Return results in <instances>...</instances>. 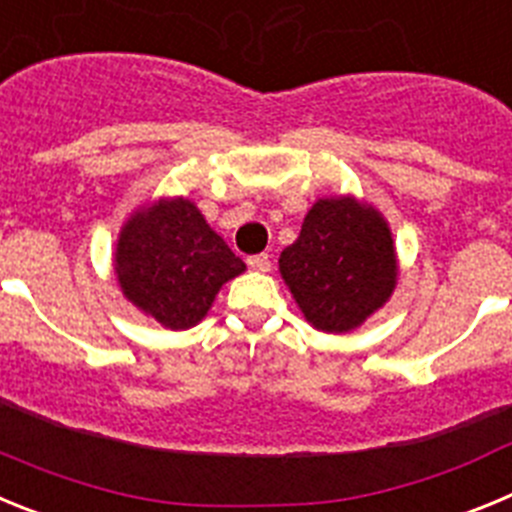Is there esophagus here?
I'll use <instances>...</instances> for the list:
<instances>
[{
  "label": "esophagus",
  "instance_id": "34e87169",
  "mask_svg": "<svg viewBox=\"0 0 512 512\" xmlns=\"http://www.w3.org/2000/svg\"><path fill=\"white\" fill-rule=\"evenodd\" d=\"M248 266H251L253 271H259V274H266V271H271V261L266 253H259V256H251L248 259Z\"/></svg>",
  "mask_w": 512,
  "mask_h": 512
}]
</instances>
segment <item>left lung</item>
Here are the masks:
<instances>
[{"instance_id": "8db88e82", "label": "left lung", "mask_w": 512, "mask_h": 512, "mask_svg": "<svg viewBox=\"0 0 512 512\" xmlns=\"http://www.w3.org/2000/svg\"><path fill=\"white\" fill-rule=\"evenodd\" d=\"M279 274L312 328L351 333L382 310L397 287L400 261L390 223L354 194L323 197L279 256Z\"/></svg>"}]
</instances>
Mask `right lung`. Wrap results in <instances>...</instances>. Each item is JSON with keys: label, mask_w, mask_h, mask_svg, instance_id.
Returning <instances> with one entry per match:
<instances>
[{"label": "right lung", "mask_w": 512, "mask_h": 512, "mask_svg": "<svg viewBox=\"0 0 512 512\" xmlns=\"http://www.w3.org/2000/svg\"><path fill=\"white\" fill-rule=\"evenodd\" d=\"M112 256L122 297L169 330L200 323L220 287L246 271L189 197H158L130 212Z\"/></svg>", "instance_id": "obj_1"}]
</instances>
